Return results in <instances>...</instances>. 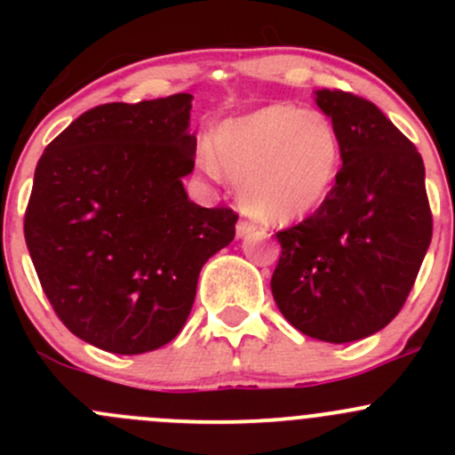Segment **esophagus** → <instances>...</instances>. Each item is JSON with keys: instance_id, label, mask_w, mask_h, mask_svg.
Wrapping results in <instances>:
<instances>
[{"instance_id": "obj_1", "label": "esophagus", "mask_w": 455, "mask_h": 455, "mask_svg": "<svg viewBox=\"0 0 455 455\" xmlns=\"http://www.w3.org/2000/svg\"><path fill=\"white\" fill-rule=\"evenodd\" d=\"M255 224L253 222H249V220H240V222H237V237H246V235H251V233H255Z\"/></svg>"}]
</instances>
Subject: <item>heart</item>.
Returning a JSON list of instances; mask_svg holds the SVG:
<instances>
[{"label": "heart", "instance_id": "1", "mask_svg": "<svg viewBox=\"0 0 455 455\" xmlns=\"http://www.w3.org/2000/svg\"><path fill=\"white\" fill-rule=\"evenodd\" d=\"M213 147L198 160L209 173L240 187L246 209L270 224H291L315 213L334 189L341 142L332 123L313 109L268 105L228 118L215 130Z\"/></svg>", "mask_w": 455, "mask_h": 455}]
</instances>
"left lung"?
I'll return each mask as SVG.
<instances>
[{"label": "left lung", "instance_id": "left-lung-1", "mask_svg": "<svg viewBox=\"0 0 455 455\" xmlns=\"http://www.w3.org/2000/svg\"><path fill=\"white\" fill-rule=\"evenodd\" d=\"M341 163L330 198L282 244L275 304L299 332L350 343L383 330L405 304L431 242L425 164L414 142L370 100L316 90Z\"/></svg>", "mask_w": 455, "mask_h": 455}]
</instances>
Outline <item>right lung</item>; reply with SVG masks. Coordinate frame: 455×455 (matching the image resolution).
I'll use <instances>...</instances> for the list:
<instances>
[{
	"mask_svg": "<svg viewBox=\"0 0 455 455\" xmlns=\"http://www.w3.org/2000/svg\"><path fill=\"white\" fill-rule=\"evenodd\" d=\"M191 94L105 103L39 158L24 235L41 288L72 334L114 355L163 347L185 325L200 270L237 215L187 196Z\"/></svg>",
	"mask_w": 455,
	"mask_h": 455,
	"instance_id": "1",
	"label": "right lung"
}]
</instances>
